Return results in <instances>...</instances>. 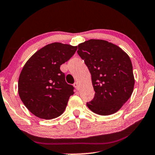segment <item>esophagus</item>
<instances>
[{"mask_svg": "<svg viewBox=\"0 0 155 155\" xmlns=\"http://www.w3.org/2000/svg\"><path fill=\"white\" fill-rule=\"evenodd\" d=\"M73 85L74 88H75L76 90H78V89H79V84H78V82H75V83L73 84Z\"/></svg>", "mask_w": 155, "mask_h": 155, "instance_id": "esophagus-1", "label": "esophagus"}]
</instances>
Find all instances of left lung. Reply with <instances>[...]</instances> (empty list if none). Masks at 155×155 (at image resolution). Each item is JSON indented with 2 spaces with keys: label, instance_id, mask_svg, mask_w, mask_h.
<instances>
[{
  "label": "left lung",
  "instance_id": "8db88e82",
  "mask_svg": "<svg viewBox=\"0 0 155 155\" xmlns=\"http://www.w3.org/2000/svg\"><path fill=\"white\" fill-rule=\"evenodd\" d=\"M78 55L91 74L95 94L87 106L94 113H115L131 96L134 88L131 61L117 45L91 39L78 45Z\"/></svg>",
  "mask_w": 155,
  "mask_h": 155
}]
</instances>
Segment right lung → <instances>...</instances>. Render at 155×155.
Returning a JSON list of instances; mask_svg holds the SVG:
<instances>
[{
    "instance_id": "obj_1",
    "label": "right lung",
    "mask_w": 155,
    "mask_h": 155,
    "mask_svg": "<svg viewBox=\"0 0 155 155\" xmlns=\"http://www.w3.org/2000/svg\"><path fill=\"white\" fill-rule=\"evenodd\" d=\"M78 46L61 43L48 44L35 53L24 66L18 91L25 107L36 117L51 120L61 115L74 87L67 84L60 66L68 61Z\"/></svg>"
}]
</instances>
